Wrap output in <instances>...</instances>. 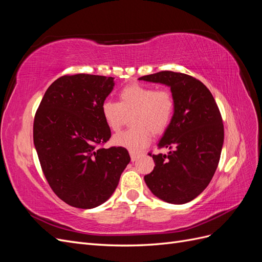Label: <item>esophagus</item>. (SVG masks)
<instances>
[{"label": "esophagus", "instance_id": "34e87169", "mask_svg": "<svg viewBox=\"0 0 262 262\" xmlns=\"http://www.w3.org/2000/svg\"><path fill=\"white\" fill-rule=\"evenodd\" d=\"M130 156H131V161H132V162H137L140 155H139L138 153H133V152H130Z\"/></svg>", "mask_w": 262, "mask_h": 262}]
</instances>
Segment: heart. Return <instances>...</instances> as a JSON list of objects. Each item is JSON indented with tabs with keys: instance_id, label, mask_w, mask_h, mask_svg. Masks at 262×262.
<instances>
[{
	"instance_id": "b5f03b06",
	"label": "heart",
	"mask_w": 262,
	"mask_h": 262,
	"mask_svg": "<svg viewBox=\"0 0 262 262\" xmlns=\"http://www.w3.org/2000/svg\"><path fill=\"white\" fill-rule=\"evenodd\" d=\"M175 109V100L168 91H156L154 87L130 84L119 92V101L106 100L101 105V116L108 128L118 131L125 115L131 114V123L136 128L121 131L113 137V144L130 152H140L148 145L150 132L160 133L166 129Z\"/></svg>"
}]
</instances>
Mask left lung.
I'll return each instance as SVG.
<instances>
[{"label":"left lung","instance_id":"1","mask_svg":"<svg viewBox=\"0 0 262 262\" xmlns=\"http://www.w3.org/2000/svg\"><path fill=\"white\" fill-rule=\"evenodd\" d=\"M139 80L168 86L175 100L171 120L157 144L169 152L149 154L155 167L144 176L145 184L165 202H190L210 184L224 143L215 99L203 83L184 73L163 71Z\"/></svg>","mask_w":262,"mask_h":262}]
</instances>
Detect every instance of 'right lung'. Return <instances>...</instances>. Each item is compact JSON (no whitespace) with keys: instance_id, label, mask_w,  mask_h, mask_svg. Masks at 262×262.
I'll return each mask as SVG.
<instances>
[{"instance_id":"obj_1","label":"right lung","mask_w":262,"mask_h":262,"mask_svg":"<svg viewBox=\"0 0 262 262\" xmlns=\"http://www.w3.org/2000/svg\"><path fill=\"white\" fill-rule=\"evenodd\" d=\"M114 77L62 76L46 91L34 121V144L42 171L61 200L93 209L113 195L130 155L123 147L100 148L112 132L101 105Z\"/></svg>"}]
</instances>
